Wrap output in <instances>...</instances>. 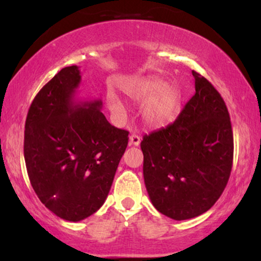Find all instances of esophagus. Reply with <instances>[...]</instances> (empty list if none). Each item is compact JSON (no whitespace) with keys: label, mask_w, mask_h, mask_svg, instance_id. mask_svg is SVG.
Instances as JSON below:
<instances>
[{"label":"esophagus","mask_w":261,"mask_h":261,"mask_svg":"<svg viewBox=\"0 0 261 261\" xmlns=\"http://www.w3.org/2000/svg\"><path fill=\"white\" fill-rule=\"evenodd\" d=\"M141 138L138 134H132L129 137V145L130 146H139L140 145Z\"/></svg>","instance_id":"1"}]
</instances>
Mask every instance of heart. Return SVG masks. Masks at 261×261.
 I'll list each match as a JSON object with an SVG mask.
<instances>
[{"mask_svg":"<svg viewBox=\"0 0 261 261\" xmlns=\"http://www.w3.org/2000/svg\"><path fill=\"white\" fill-rule=\"evenodd\" d=\"M128 97L137 102H144L142 116L152 126H159L172 120L180 106V91L177 85L164 83L162 78L149 77L134 82L126 90ZM110 110L119 113L123 105L115 92L107 96Z\"/></svg>","mask_w":261,"mask_h":261,"instance_id":"1","label":"heart"}]
</instances>
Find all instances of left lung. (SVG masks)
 Masks as SVG:
<instances>
[{
    "mask_svg": "<svg viewBox=\"0 0 261 261\" xmlns=\"http://www.w3.org/2000/svg\"><path fill=\"white\" fill-rule=\"evenodd\" d=\"M195 95L166 128L145 135L144 179L159 213L181 221L208 212L220 198L233 165L228 109L208 80L192 71Z\"/></svg>",
    "mask_w": 261,
    "mask_h": 261,
    "instance_id": "left-lung-1",
    "label": "left lung"
}]
</instances>
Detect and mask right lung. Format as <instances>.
<instances>
[{"label":"right lung","mask_w":261,"mask_h":261,"mask_svg":"<svg viewBox=\"0 0 261 261\" xmlns=\"http://www.w3.org/2000/svg\"><path fill=\"white\" fill-rule=\"evenodd\" d=\"M78 66L64 67L45 84L28 110L23 154L27 173L42 204L60 219H87L105 203L128 132L114 127L101 99L74 101Z\"/></svg>","instance_id":"1"}]
</instances>
